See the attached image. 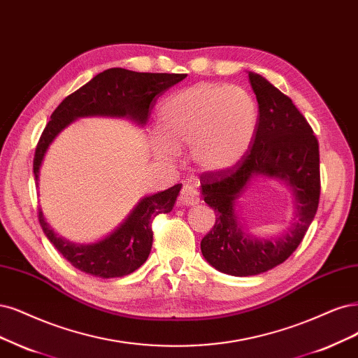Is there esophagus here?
Masks as SVG:
<instances>
[{
    "label": "esophagus",
    "mask_w": 358,
    "mask_h": 358,
    "mask_svg": "<svg viewBox=\"0 0 358 358\" xmlns=\"http://www.w3.org/2000/svg\"><path fill=\"white\" fill-rule=\"evenodd\" d=\"M179 201L183 206H195V204H199L200 203L199 192H196V189L194 187H191V185H187V187H183L182 191H180Z\"/></svg>",
    "instance_id": "esophagus-1"
}]
</instances>
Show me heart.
Returning a JSON list of instances; mask_svg holds the SVG:
<instances>
[{"label":"heart","mask_w":358,"mask_h":358,"mask_svg":"<svg viewBox=\"0 0 358 358\" xmlns=\"http://www.w3.org/2000/svg\"><path fill=\"white\" fill-rule=\"evenodd\" d=\"M259 110L253 96L237 85L199 83L166 97L158 108L154 157L175 163L189 150L195 169L222 175L236 169L253 145Z\"/></svg>","instance_id":"b5f03b06"}]
</instances>
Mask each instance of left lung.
I'll return each instance as SVG.
<instances>
[{
    "label": "left lung",
    "instance_id": "obj_1",
    "mask_svg": "<svg viewBox=\"0 0 358 358\" xmlns=\"http://www.w3.org/2000/svg\"><path fill=\"white\" fill-rule=\"evenodd\" d=\"M249 83L259 105L250 154L231 171L203 175L200 194L216 213L201 253L213 268L234 277H250L282 264L298 249L314 220L320 199L318 142L292 99L255 72ZM256 178H273L288 188L294 219L286 233L261 239L245 228L236 201Z\"/></svg>",
    "mask_w": 358,
    "mask_h": 358
}]
</instances>
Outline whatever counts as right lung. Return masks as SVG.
<instances>
[{"mask_svg": "<svg viewBox=\"0 0 358 358\" xmlns=\"http://www.w3.org/2000/svg\"><path fill=\"white\" fill-rule=\"evenodd\" d=\"M187 73H150L110 68L97 73L81 89L65 97L55 109L36 145L34 176L36 188L48 148L73 121L84 117L126 118L146 124L155 96L182 81ZM182 185L143 196L131 212L106 237L93 243H73L52 228L40 208V224L45 237L72 266L99 278L124 277L145 264L152 248L151 220L175 207Z\"/></svg>", "mask_w": 358, "mask_h": 358, "instance_id": "1", "label": "right lung"}]
</instances>
